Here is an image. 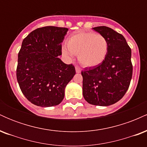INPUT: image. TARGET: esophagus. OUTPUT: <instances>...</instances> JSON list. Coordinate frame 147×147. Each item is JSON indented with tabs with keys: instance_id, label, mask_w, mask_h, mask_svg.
<instances>
[{
	"instance_id": "obj_1",
	"label": "esophagus",
	"mask_w": 147,
	"mask_h": 147,
	"mask_svg": "<svg viewBox=\"0 0 147 147\" xmlns=\"http://www.w3.org/2000/svg\"><path fill=\"white\" fill-rule=\"evenodd\" d=\"M75 70H76V72H77V73H79V72H81V71H82L81 68H79V67L77 66H77H75Z\"/></svg>"
}]
</instances>
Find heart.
Listing matches in <instances>:
<instances>
[{
  "instance_id": "1",
  "label": "heart",
  "mask_w": 147,
  "mask_h": 147,
  "mask_svg": "<svg viewBox=\"0 0 147 147\" xmlns=\"http://www.w3.org/2000/svg\"><path fill=\"white\" fill-rule=\"evenodd\" d=\"M109 52V41L105 36L92 32H81L69 37L67 46H63L64 56L78 55L79 63L84 67L102 63Z\"/></svg>"
}]
</instances>
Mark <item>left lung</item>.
<instances>
[{"label":"left lung","mask_w":147,"mask_h":147,"mask_svg":"<svg viewBox=\"0 0 147 147\" xmlns=\"http://www.w3.org/2000/svg\"><path fill=\"white\" fill-rule=\"evenodd\" d=\"M92 29L107 38L109 52L102 63L82 71L83 95L89 104L106 106L120 100L129 89L133 75L131 50L123 35L111 28Z\"/></svg>","instance_id":"1"}]
</instances>
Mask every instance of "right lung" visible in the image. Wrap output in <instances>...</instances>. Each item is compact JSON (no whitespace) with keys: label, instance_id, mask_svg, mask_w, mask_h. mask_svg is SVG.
<instances>
[{"label":"right lung","instance_id":"obj_1","mask_svg":"<svg viewBox=\"0 0 147 147\" xmlns=\"http://www.w3.org/2000/svg\"><path fill=\"white\" fill-rule=\"evenodd\" d=\"M68 29L55 26L37 28L22 42L18 55L16 78L20 88L34 105L59 104L66 85L75 75V66L59 58Z\"/></svg>","mask_w":147,"mask_h":147}]
</instances>
